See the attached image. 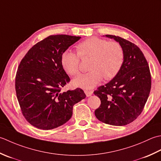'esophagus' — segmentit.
<instances>
[{
    "label": "esophagus",
    "mask_w": 161,
    "mask_h": 161,
    "mask_svg": "<svg viewBox=\"0 0 161 161\" xmlns=\"http://www.w3.org/2000/svg\"><path fill=\"white\" fill-rule=\"evenodd\" d=\"M85 93L86 94L87 97H90L92 94L93 92L92 90H85Z\"/></svg>",
    "instance_id": "esophagus-1"
}]
</instances>
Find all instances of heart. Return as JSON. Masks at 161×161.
<instances>
[{"label":"heart","mask_w":161,"mask_h":161,"mask_svg":"<svg viewBox=\"0 0 161 161\" xmlns=\"http://www.w3.org/2000/svg\"><path fill=\"white\" fill-rule=\"evenodd\" d=\"M77 53L67 50L62 55L61 63L64 69L71 76L80 74V58H91L90 71L73 81V85L83 89H91L104 78L111 80L122 67L124 51L119 42H108L99 37H90L76 46Z\"/></svg>","instance_id":"obj_1"}]
</instances>
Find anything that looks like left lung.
Wrapping results in <instances>:
<instances>
[{"label":"left lung","mask_w":161,"mask_h":161,"mask_svg":"<svg viewBox=\"0 0 161 161\" xmlns=\"http://www.w3.org/2000/svg\"><path fill=\"white\" fill-rule=\"evenodd\" d=\"M106 36L122 45L124 61L117 76L94 92L101 100L94 114L103 123L125 126L142 112L150 93L152 76L148 62L137 46L119 36Z\"/></svg>","instance_id":"left-lung-1"}]
</instances>
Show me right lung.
Listing matches in <instances>:
<instances>
[{
	"instance_id": "1",
	"label": "right lung",
	"mask_w": 161,
	"mask_h": 161,
	"mask_svg": "<svg viewBox=\"0 0 161 161\" xmlns=\"http://www.w3.org/2000/svg\"><path fill=\"white\" fill-rule=\"evenodd\" d=\"M80 37L50 35L23 58L15 77L16 97L23 116L42 130L53 129L70 119L74 104L86 97L76 88L60 92L70 82L61 63L62 53Z\"/></svg>"
}]
</instances>
